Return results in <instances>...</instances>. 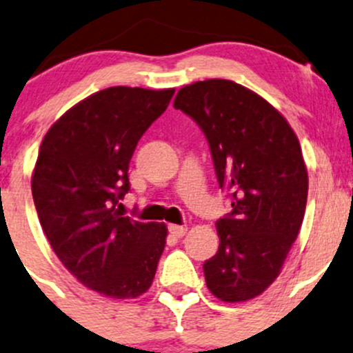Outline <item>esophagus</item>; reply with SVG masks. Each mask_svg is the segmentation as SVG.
<instances>
[{
    "instance_id": "34e87169",
    "label": "esophagus",
    "mask_w": 353,
    "mask_h": 353,
    "mask_svg": "<svg viewBox=\"0 0 353 353\" xmlns=\"http://www.w3.org/2000/svg\"><path fill=\"white\" fill-rule=\"evenodd\" d=\"M169 232L172 234L174 237H183V236H186L188 227L186 225H176V223H172V225H169Z\"/></svg>"
}]
</instances>
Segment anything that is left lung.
I'll return each instance as SVG.
<instances>
[{
	"instance_id": "left-lung-1",
	"label": "left lung",
	"mask_w": 353,
	"mask_h": 353,
	"mask_svg": "<svg viewBox=\"0 0 353 353\" xmlns=\"http://www.w3.org/2000/svg\"><path fill=\"white\" fill-rule=\"evenodd\" d=\"M174 108L205 133L232 212L216 222L220 245L205 261L206 287L223 302L258 297L282 272L307 203V169L297 134L268 101L230 80L196 81Z\"/></svg>"
}]
</instances>
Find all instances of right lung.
I'll return each instance as SVG.
<instances>
[{
	"label": "right lung",
	"mask_w": 353,
	"mask_h": 353,
	"mask_svg": "<svg viewBox=\"0 0 353 353\" xmlns=\"http://www.w3.org/2000/svg\"><path fill=\"white\" fill-rule=\"evenodd\" d=\"M174 88L110 87L68 109L46 133L32 196L52 251L80 283L110 299H134L154 282L165 223L123 216L138 140L167 109Z\"/></svg>",
	"instance_id": "1"
}]
</instances>
